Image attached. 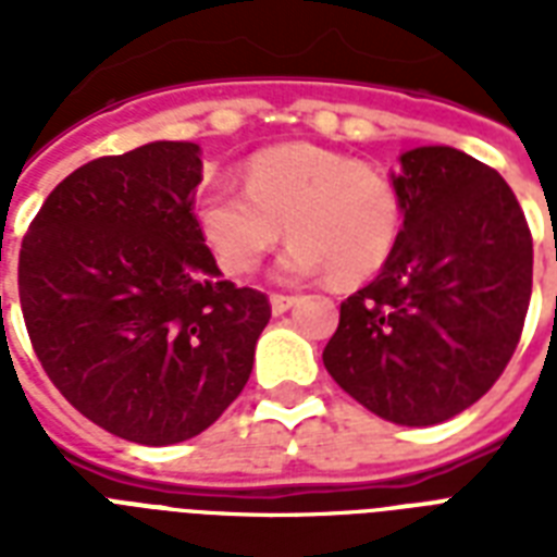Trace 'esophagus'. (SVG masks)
Returning a JSON list of instances; mask_svg holds the SVG:
<instances>
[{"label": "esophagus", "mask_w": 557, "mask_h": 557, "mask_svg": "<svg viewBox=\"0 0 557 557\" xmlns=\"http://www.w3.org/2000/svg\"><path fill=\"white\" fill-rule=\"evenodd\" d=\"M295 304H297V297H292V295H271V312L274 314L288 312V309H292Z\"/></svg>", "instance_id": "1"}]
</instances>
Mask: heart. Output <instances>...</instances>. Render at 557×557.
Here are the masks:
<instances>
[{"mask_svg": "<svg viewBox=\"0 0 557 557\" xmlns=\"http://www.w3.org/2000/svg\"><path fill=\"white\" fill-rule=\"evenodd\" d=\"M196 222L227 274H251L288 234L277 274H330L338 286L370 280L396 248L405 208L393 178L344 152L288 144L253 156L245 190L213 185L199 196Z\"/></svg>", "mask_w": 557, "mask_h": 557, "instance_id": "obj_1", "label": "heart"}]
</instances>
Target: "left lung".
Instances as JSON below:
<instances>
[{"instance_id": "obj_1", "label": "left lung", "mask_w": 557, "mask_h": 557, "mask_svg": "<svg viewBox=\"0 0 557 557\" xmlns=\"http://www.w3.org/2000/svg\"><path fill=\"white\" fill-rule=\"evenodd\" d=\"M405 225L370 286L341 304L323 364L358 405L407 428L462 413L515 356L532 234L497 170L454 147L401 152Z\"/></svg>"}]
</instances>
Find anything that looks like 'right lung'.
<instances>
[{
  "label": "right lung",
  "instance_id": "right-lung-1",
  "mask_svg": "<svg viewBox=\"0 0 557 557\" xmlns=\"http://www.w3.org/2000/svg\"><path fill=\"white\" fill-rule=\"evenodd\" d=\"M199 156L152 141L83 164L20 251L22 318L48 379L103 431L156 448L225 413L271 318L269 297L222 280L205 245Z\"/></svg>",
  "mask_w": 557,
  "mask_h": 557
}]
</instances>
